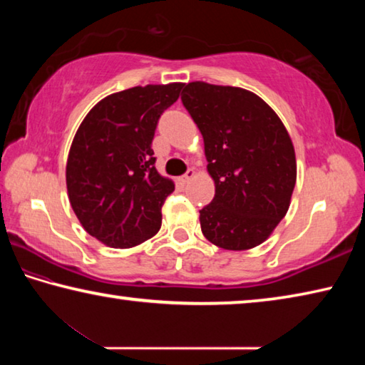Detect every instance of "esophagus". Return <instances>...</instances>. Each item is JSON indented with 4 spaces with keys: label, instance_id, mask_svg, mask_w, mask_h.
Returning <instances> with one entry per match:
<instances>
[{
    "label": "esophagus",
    "instance_id": "1",
    "mask_svg": "<svg viewBox=\"0 0 365 365\" xmlns=\"http://www.w3.org/2000/svg\"><path fill=\"white\" fill-rule=\"evenodd\" d=\"M195 175H196V172H195L193 169H188V170H187V174H185V175L182 177V183H183V185L190 183V182L193 180V178H195Z\"/></svg>",
    "mask_w": 365,
    "mask_h": 365
}]
</instances>
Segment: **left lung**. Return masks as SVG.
<instances>
[{
  "label": "left lung",
  "instance_id": "1",
  "mask_svg": "<svg viewBox=\"0 0 365 365\" xmlns=\"http://www.w3.org/2000/svg\"><path fill=\"white\" fill-rule=\"evenodd\" d=\"M182 103L205 140L215 185L212 202L200 211L202 235L228 251L256 248L292 202L296 156L288 130L262 98L240 86L190 82Z\"/></svg>",
  "mask_w": 365,
  "mask_h": 365
}]
</instances>
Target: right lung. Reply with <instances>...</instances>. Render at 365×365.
I'll return each mask as SVG.
<instances>
[{
    "label": "right lung",
    "instance_id": "right-lung-1",
    "mask_svg": "<svg viewBox=\"0 0 365 365\" xmlns=\"http://www.w3.org/2000/svg\"><path fill=\"white\" fill-rule=\"evenodd\" d=\"M185 83L146 85L96 103L77 128L66 164L67 196L86 233L109 248H133L163 224L175 185L154 168L158 119Z\"/></svg>",
    "mask_w": 365,
    "mask_h": 365
}]
</instances>
